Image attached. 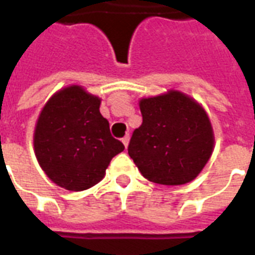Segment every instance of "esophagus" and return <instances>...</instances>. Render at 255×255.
<instances>
[{"mask_svg":"<svg viewBox=\"0 0 255 255\" xmlns=\"http://www.w3.org/2000/svg\"><path fill=\"white\" fill-rule=\"evenodd\" d=\"M122 141H123L124 147L127 148V147H128V143H129V135H126V136H124L123 139H122Z\"/></svg>","mask_w":255,"mask_h":255,"instance_id":"1","label":"esophagus"}]
</instances>
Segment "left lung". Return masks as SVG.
Returning <instances> with one entry per match:
<instances>
[{"label":"left lung","mask_w":255,"mask_h":255,"mask_svg":"<svg viewBox=\"0 0 255 255\" xmlns=\"http://www.w3.org/2000/svg\"><path fill=\"white\" fill-rule=\"evenodd\" d=\"M143 123L132 133L128 155L149 182L179 186L201 174L214 149V131L205 108L170 89L139 102Z\"/></svg>","instance_id":"left-lung-1"}]
</instances>
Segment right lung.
I'll return each mask as SVG.
<instances>
[{"mask_svg": "<svg viewBox=\"0 0 255 255\" xmlns=\"http://www.w3.org/2000/svg\"><path fill=\"white\" fill-rule=\"evenodd\" d=\"M102 100L80 85L60 89L46 102L33 135L34 153L46 176L69 191H83L104 178L124 149L100 114Z\"/></svg>", "mask_w": 255, "mask_h": 255, "instance_id": "add662e5", "label": "right lung"}]
</instances>
